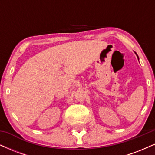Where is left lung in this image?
<instances>
[{"instance_id": "8db88e82", "label": "left lung", "mask_w": 155, "mask_h": 155, "mask_svg": "<svg viewBox=\"0 0 155 155\" xmlns=\"http://www.w3.org/2000/svg\"><path fill=\"white\" fill-rule=\"evenodd\" d=\"M135 53V54H136L137 55V58H138V60H139V56H138V55L137 54V53L136 52H134Z\"/></svg>"}]
</instances>
